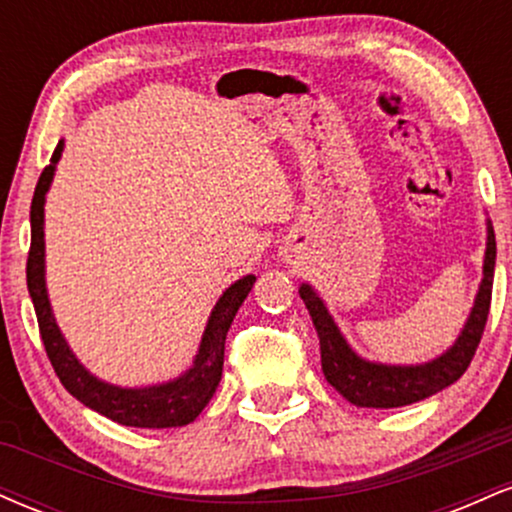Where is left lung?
<instances>
[{"label": "left lung", "mask_w": 512, "mask_h": 512, "mask_svg": "<svg viewBox=\"0 0 512 512\" xmlns=\"http://www.w3.org/2000/svg\"><path fill=\"white\" fill-rule=\"evenodd\" d=\"M493 267H496V236H493V226L489 223L484 279H481L472 315H469L457 342L443 356L424 363V366H383V363H370L358 358L339 334L320 296L308 284H303L298 293H301L305 308L313 317L317 337H320L322 370H325L327 383L342 392L351 404L368 409L404 407V404H414L419 399L436 395L443 387L455 383L472 363L481 334H484L491 308Z\"/></svg>", "instance_id": "left-lung-1"}]
</instances>
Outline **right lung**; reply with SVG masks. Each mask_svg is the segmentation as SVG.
Instances as JSON below:
<instances>
[{"mask_svg":"<svg viewBox=\"0 0 512 512\" xmlns=\"http://www.w3.org/2000/svg\"><path fill=\"white\" fill-rule=\"evenodd\" d=\"M62 142L52 151L48 166L40 173L38 185H35L31 202V250H28L26 262V281L28 293L33 298L35 317H38L40 339H43L45 354H48L52 368H55L60 383L67 387L69 395H74L88 409L108 416L115 424L134 426V428H173L185 426L195 421L202 409L207 407L209 399L214 397L223 373V346H226V334L231 327L233 317L248 296L255 276L248 274L238 279L236 284L228 286L223 296L211 310V317L204 330L202 344H199L195 366L180 375L178 380L166 385L139 387V390H125L101 383L93 378L88 370L76 361L69 351L62 332L57 330V322L52 317L48 291H45V240H43V204L45 192H48L55 166L62 156Z\"/></svg>","mask_w":512,"mask_h":512,"instance_id":"obj_1","label":"right lung"}]
</instances>
